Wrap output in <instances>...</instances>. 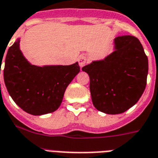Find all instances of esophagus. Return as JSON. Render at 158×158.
<instances>
[{
    "label": "esophagus",
    "mask_w": 158,
    "mask_h": 158,
    "mask_svg": "<svg viewBox=\"0 0 158 158\" xmlns=\"http://www.w3.org/2000/svg\"><path fill=\"white\" fill-rule=\"evenodd\" d=\"M78 61H79V66L80 67H83L84 66L87 64L88 62V58L85 57V56H80V57L78 58Z\"/></svg>",
    "instance_id": "obj_1"
}]
</instances>
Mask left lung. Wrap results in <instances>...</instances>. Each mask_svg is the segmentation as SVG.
Wrapping results in <instances>:
<instances>
[{
  "label": "left lung",
  "instance_id": "8db88e82",
  "mask_svg": "<svg viewBox=\"0 0 158 158\" xmlns=\"http://www.w3.org/2000/svg\"><path fill=\"white\" fill-rule=\"evenodd\" d=\"M115 51L101 61L82 68L90 78L93 106L108 114L125 112L139 101L145 89L148 57L132 35L114 39Z\"/></svg>",
  "mask_w": 158,
  "mask_h": 158
}]
</instances>
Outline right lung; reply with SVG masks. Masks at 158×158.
<instances>
[{
  "instance_id": "obj_1",
  "label": "right lung",
  "mask_w": 158,
  "mask_h": 158,
  "mask_svg": "<svg viewBox=\"0 0 158 158\" xmlns=\"http://www.w3.org/2000/svg\"><path fill=\"white\" fill-rule=\"evenodd\" d=\"M19 39L10 47L5 61L4 81L9 94L22 110L30 114L54 112L61 105L67 86L79 72V63L34 66L23 57L19 49Z\"/></svg>"
}]
</instances>
